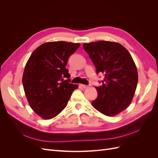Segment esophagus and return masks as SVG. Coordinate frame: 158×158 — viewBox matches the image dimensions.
<instances>
[{"instance_id": "esophagus-1", "label": "esophagus", "mask_w": 158, "mask_h": 158, "mask_svg": "<svg viewBox=\"0 0 158 158\" xmlns=\"http://www.w3.org/2000/svg\"><path fill=\"white\" fill-rule=\"evenodd\" d=\"M81 85V87H82L83 88H88V85H84V84H81L80 85Z\"/></svg>"}]
</instances>
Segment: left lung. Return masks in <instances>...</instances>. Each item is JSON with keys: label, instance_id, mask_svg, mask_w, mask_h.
I'll use <instances>...</instances> for the list:
<instances>
[{"label": "left lung", "instance_id": "left-lung-1", "mask_svg": "<svg viewBox=\"0 0 158 158\" xmlns=\"http://www.w3.org/2000/svg\"><path fill=\"white\" fill-rule=\"evenodd\" d=\"M96 73H102V85L95 87L98 98L92 106L106 116H115L127 109L135 95L138 84L136 66L130 52L120 44L99 41L83 44Z\"/></svg>", "mask_w": 158, "mask_h": 158}]
</instances>
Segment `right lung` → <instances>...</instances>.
<instances>
[{
  "mask_svg": "<svg viewBox=\"0 0 158 158\" xmlns=\"http://www.w3.org/2000/svg\"><path fill=\"white\" fill-rule=\"evenodd\" d=\"M80 45L63 41L47 42L32 52L26 63L22 76L23 89L30 107L42 118L58 115L78 88L69 83L70 75L66 65Z\"/></svg>",
  "mask_w": 158,
  "mask_h": 158,
  "instance_id": "obj_1",
  "label": "right lung"
}]
</instances>
